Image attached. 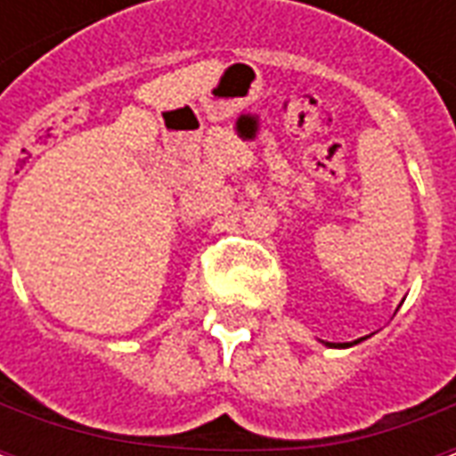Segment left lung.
<instances>
[{"instance_id": "left-lung-1", "label": "left lung", "mask_w": 456, "mask_h": 456, "mask_svg": "<svg viewBox=\"0 0 456 456\" xmlns=\"http://www.w3.org/2000/svg\"><path fill=\"white\" fill-rule=\"evenodd\" d=\"M327 346H349V344H332V342H327Z\"/></svg>"}]
</instances>
